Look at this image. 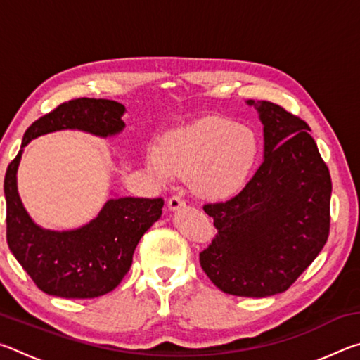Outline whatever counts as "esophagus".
Instances as JSON below:
<instances>
[{"instance_id":"1","label":"esophagus","mask_w":360,"mask_h":360,"mask_svg":"<svg viewBox=\"0 0 360 360\" xmlns=\"http://www.w3.org/2000/svg\"><path fill=\"white\" fill-rule=\"evenodd\" d=\"M182 206H186V203H184V200L178 197V195H174V197L168 200V210L169 211H178L179 208H182Z\"/></svg>"}]
</instances>
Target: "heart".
Returning <instances> with one entry per match:
<instances>
[{
    "label": "heart",
    "instance_id": "b5f03b06",
    "mask_svg": "<svg viewBox=\"0 0 360 360\" xmlns=\"http://www.w3.org/2000/svg\"><path fill=\"white\" fill-rule=\"evenodd\" d=\"M259 154L255 133L221 117H205L168 131L146 152V167L168 184L191 176L193 192L206 200H225L245 187Z\"/></svg>",
    "mask_w": 360,
    "mask_h": 360
}]
</instances>
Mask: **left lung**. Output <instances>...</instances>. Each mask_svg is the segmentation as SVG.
<instances>
[{"instance_id":"1","label":"left lung","mask_w":360,"mask_h":360,"mask_svg":"<svg viewBox=\"0 0 360 360\" xmlns=\"http://www.w3.org/2000/svg\"><path fill=\"white\" fill-rule=\"evenodd\" d=\"M246 105L264 125V162L238 195L203 206L217 235L200 265L225 294L262 298L288 290L324 248L332 181L302 119L270 101Z\"/></svg>"}]
</instances>
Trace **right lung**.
<instances>
[{"label": "right lung", "instance_id": "1", "mask_svg": "<svg viewBox=\"0 0 360 360\" xmlns=\"http://www.w3.org/2000/svg\"><path fill=\"white\" fill-rule=\"evenodd\" d=\"M127 109L111 100L79 98L42 115L23 135L4 176L8 245L38 288L62 298H95L114 290L129 273L141 236L162 216V198H108L92 221L70 230L44 229L33 221L19 195L17 172L23 148L42 135L77 130L112 138L125 129Z\"/></svg>", "mask_w": 360, "mask_h": 360}]
</instances>
